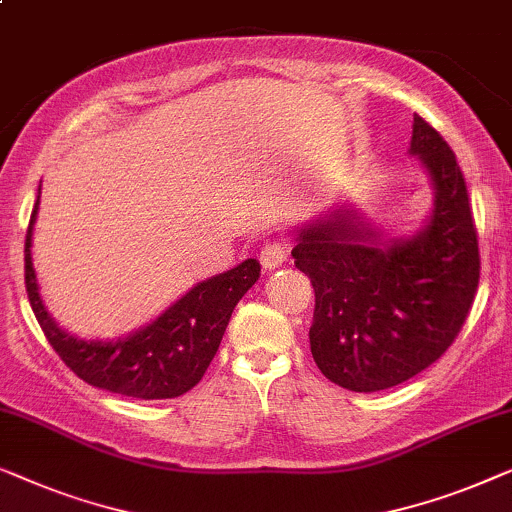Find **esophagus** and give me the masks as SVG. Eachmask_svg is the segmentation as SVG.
<instances>
[{
    "instance_id": "esophagus-1",
    "label": "esophagus",
    "mask_w": 512,
    "mask_h": 512,
    "mask_svg": "<svg viewBox=\"0 0 512 512\" xmlns=\"http://www.w3.org/2000/svg\"><path fill=\"white\" fill-rule=\"evenodd\" d=\"M287 259V243L285 239H271L266 241L262 250H259V262L264 269H276Z\"/></svg>"
}]
</instances>
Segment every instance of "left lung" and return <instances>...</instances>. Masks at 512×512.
<instances>
[{"label":"left lung","mask_w":512,"mask_h":512,"mask_svg":"<svg viewBox=\"0 0 512 512\" xmlns=\"http://www.w3.org/2000/svg\"><path fill=\"white\" fill-rule=\"evenodd\" d=\"M410 153L436 187L429 227L392 246L350 218L299 236L294 264L311 278V352L331 383L378 392L417 376L455 343L480 283L469 190L448 141L415 115Z\"/></svg>","instance_id":"obj_1"}]
</instances>
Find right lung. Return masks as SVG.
<instances>
[{
  "mask_svg": "<svg viewBox=\"0 0 512 512\" xmlns=\"http://www.w3.org/2000/svg\"><path fill=\"white\" fill-rule=\"evenodd\" d=\"M37 211L39 199L25 236V287L41 331L62 362L88 385L122 397L174 399L192 390L213 362L234 306L257 283L262 271L257 259L192 287L153 325L132 336L115 343L78 341L57 327L41 304L30 250Z\"/></svg>",
  "mask_w": 512,
  "mask_h": 512,
  "instance_id": "1",
  "label": "right lung"
}]
</instances>
